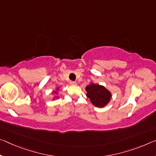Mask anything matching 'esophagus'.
I'll list each match as a JSON object with an SVG mask.
<instances>
[{
    "mask_svg": "<svg viewBox=\"0 0 156 156\" xmlns=\"http://www.w3.org/2000/svg\"><path fill=\"white\" fill-rule=\"evenodd\" d=\"M70 84L71 85H76V82H75V81H70Z\"/></svg>",
    "mask_w": 156,
    "mask_h": 156,
    "instance_id": "34e87169",
    "label": "esophagus"
}]
</instances>
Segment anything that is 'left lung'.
<instances>
[{"instance_id": "8db88e82", "label": "left lung", "mask_w": 156, "mask_h": 156, "mask_svg": "<svg viewBox=\"0 0 156 156\" xmlns=\"http://www.w3.org/2000/svg\"><path fill=\"white\" fill-rule=\"evenodd\" d=\"M85 90L87 92V96L96 107H104L110 100L111 94L103 86L91 83L86 87Z\"/></svg>"}]
</instances>
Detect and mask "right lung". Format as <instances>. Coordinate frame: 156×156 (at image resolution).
Instances as JSON below:
<instances>
[{"mask_svg": "<svg viewBox=\"0 0 156 156\" xmlns=\"http://www.w3.org/2000/svg\"><path fill=\"white\" fill-rule=\"evenodd\" d=\"M54 92H55V94H58V92H57V91H54Z\"/></svg>", "mask_w": 156, "mask_h": 156, "instance_id": "1", "label": "right lung"}]
</instances>
